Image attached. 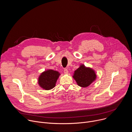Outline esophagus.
<instances>
[{
	"label": "esophagus",
	"mask_w": 132,
	"mask_h": 132,
	"mask_svg": "<svg viewBox=\"0 0 132 132\" xmlns=\"http://www.w3.org/2000/svg\"><path fill=\"white\" fill-rule=\"evenodd\" d=\"M64 73H65L67 74V73H68V70H67V69L65 68V69H64Z\"/></svg>",
	"instance_id": "esophagus-1"
}]
</instances>
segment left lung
<instances>
[{
    "mask_svg": "<svg viewBox=\"0 0 132 132\" xmlns=\"http://www.w3.org/2000/svg\"><path fill=\"white\" fill-rule=\"evenodd\" d=\"M72 77L79 86L86 88L96 80L97 76L92 69L81 65L75 71Z\"/></svg>",
    "mask_w": 132,
    "mask_h": 132,
    "instance_id": "left-lung-1",
    "label": "left lung"
}]
</instances>
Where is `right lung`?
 <instances>
[{
  "mask_svg": "<svg viewBox=\"0 0 132 132\" xmlns=\"http://www.w3.org/2000/svg\"><path fill=\"white\" fill-rule=\"evenodd\" d=\"M60 73L52 69L47 70L43 72L39 77L38 83L40 86L46 90H51L55 87L56 81Z\"/></svg>",
  "mask_w": 132,
  "mask_h": 132,
  "instance_id": "right-lung-1",
  "label": "right lung"
}]
</instances>
